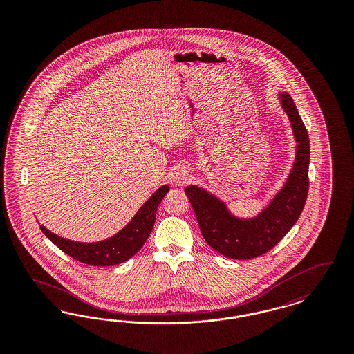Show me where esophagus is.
Masks as SVG:
<instances>
[{
	"label": "esophagus",
	"mask_w": 354,
	"mask_h": 354,
	"mask_svg": "<svg viewBox=\"0 0 354 354\" xmlns=\"http://www.w3.org/2000/svg\"><path fill=\"white\" fill-rule=\"evenodd\" d=\"M187 178H188L187 172L182 171V169L176 171L175 175H174V180H175L176 185H185V182H187Z\"/></svg>",
	"instance_id": "1"
}]
</instances>
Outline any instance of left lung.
I'll return each mask as SVG.
<instances>
[{
    "label": "left lung",
    "instance_id": "1",
    "mask_svg": "<svg viewBox=\"0 0 354 354\" xmlns=\"http://www.w3.org/2000/svg\"><path fill=\"white\" fill-rule=\"evenodd\" d=\"M281 104L292 122L297 151L288 182L267 209L254 219H236L223 203L202 188L196 185L185 188L204 240L223 256L248 260L268 252L289 232L303 212L309 188V136L289 94L281 95Z\"/></svg>",
    "mask_w": 354,
    "mask_h": 354
}]
</instances>
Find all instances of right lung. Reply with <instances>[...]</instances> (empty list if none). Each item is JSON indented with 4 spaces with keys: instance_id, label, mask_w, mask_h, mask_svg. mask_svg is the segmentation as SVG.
I'll return each mask as SVG.
<instances>
[{
    "instance_id": "1",
    "label": "right lung",
    "mask_w": 354,
    "mask_h": 354,
    "mask_svg": "<svg viewBox=\"0 0 354 354\" xmlns=\"http://www.w3.org/2000/svg\"><path fill=\"white\" fill-rule=\"evenodd\" d=\"M169 185L160 187L151 198L142 205L134 219L119 234L98 243H77L55 235L41 225V231L50 239L61 251L73 259L94 267H110L127 261L138 252L150 236L155 223L159 203L169 192Z\"/></svg>"
}]
</instances>
